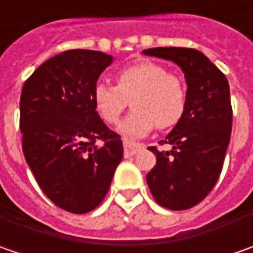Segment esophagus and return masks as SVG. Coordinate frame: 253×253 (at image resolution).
I'll use <instances>...</instances> for the list:
<instances>
[{
  "label": "esophagus",
  "instance_id": "34e87169",
  "mask_svg": "<svg viewBox=\"0 0 253 253\" xmlns=\"http://www.w3.org/2000/svg\"><path fill=\"white\" fill-rule=\"evenodd\" d=\"M145 146L142 145V143H136V142H132L128 141V139H125L124 141V155H125V158H129V156H133V155H136V152H139L141 149H143Z\"/></svg>",
  "mask_w": 253,
  "mask_h": 253
}]
</instances>
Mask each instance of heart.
<instances>
[{"instance_id": "b5f03b06", "label": "heart", "mask_w": 253, "mask_h": 253, "mask_svg": "<svg viewBox=\"0 0 253 253\" xmlns=\"http://www.w3.org/2000/svg\"><path fill=\"white\" fill-rule=\"evenodd\" d=\"M115 87L98 83L92 92L95 110L107 124H117L131 100L132 112L121 122L126 136H143L158 126L170 129L184 117L189 92L183 79L161 63L141 60L115 73Z\"/></svg>"}]
</instances>
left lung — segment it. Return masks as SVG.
I'll use <instances>...</instances> for the list:
<instances>
[{"label":"left lung","mask_w":253,"mask_h":253,"mask_svg":"<svg viewBox=\"0 0 253 253\" xmlns=\"http://www.w3.org/2000/svg\"><path fill=\"white\" fill-rule=\"evenodd\" d=\"M143 53L179 64L187 82V111L159 142L171 149L148 148L156 155V165L146 181L159 206L173 211L189 210L209 196L222 170L232 129L228 80L196 49L153 47Z\"/></svg>","instance_id":"left-lung-1"}]
</instances>
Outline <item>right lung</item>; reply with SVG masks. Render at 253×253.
<instances>
[{
  "label": "right lung",
  "mask_w": 253,
  "mask_h": 253,
  "mask_svg": "<svg viewBox=\"0 0 253 253\" xmlns=\"http://www.w3.org/2000/svg\"><path fill=\"white\" fill-rule=\"evenodd\" d=\"M110 54L73 49L41 64L21 92L25 161L57 207L85 214L101 204L122 161L121 136L95 111L92 92Z\"/></svg>",
  "instance_id": "add662e5"
}]
</instances>
